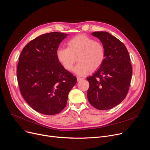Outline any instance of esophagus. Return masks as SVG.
<instances>
[{"label":"esophagus","mask_w":150,"mask_h":150,"mask_svg":"<svg viewBox=\"0 0 150 150\" xmlns=\"http://www.w3.org/2000/svg\"><path fill=\"white\" fill-rule=\"evenodd\" d=\"M76 80H77V81H81V80H83V78H81V77H77V78H76Z\"/></svg>","instance_id":"1"}]
</instances>
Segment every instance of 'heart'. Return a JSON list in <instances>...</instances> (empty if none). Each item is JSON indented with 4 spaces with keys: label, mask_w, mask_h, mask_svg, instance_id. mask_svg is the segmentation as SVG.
Returning <instances> with one entry per match:
<instances>
[{
    "label": "heart",
    "mask_w": 150,
    "mask_h": 150,
    "mask_svg": "<svg viewBox=\"0 0 150 150\" xmlns=\"http://www.w3.org/2000/svg\"><path fill=\"white\" fill-rule=\"evenodd\" d=\"M67 48H59L56 51L58 61L64 68L73 70L74 65L78 63L74 69V73L84 76L99 69L105 58V49L102 43L94 38L80 34L74 37L67 42Z\"/></svg>",
    "instance_id": "heart-1"
}]
</instances>
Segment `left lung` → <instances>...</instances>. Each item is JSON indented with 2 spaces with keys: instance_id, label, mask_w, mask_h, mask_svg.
Masks as SVG:
<instances>
[{
  "instance_id": "left-lung-1",
  "label": "left lung",
  "mask_w": 150,
  "mask_h": 150,
  "mask_svg": "<svg viewBox=\"0 0 150 150\" xmlns=\"http://www.w3.org/2000/svg\"><path fill=\"white\" fill-rule=\"evenodd\" d=\"M105 49V58L93 75L87 78L89 102L94 108L105 110L120 103L127 96L132 78L131 59L126 46L106 32H94Z\"/></svg>"
}]
</instances>
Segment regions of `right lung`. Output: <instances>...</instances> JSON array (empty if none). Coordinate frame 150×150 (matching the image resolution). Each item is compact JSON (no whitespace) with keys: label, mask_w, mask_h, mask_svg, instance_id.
<instances>
[{"label":"right lung","mask_w":150,"mask_h":150,"mask_svg":"<svg viewBox=\"0 0 150 150\" xmlns=\"http://www.w3.org/2000/svg\"><path fill=\"white\" fill-rule=\"evenodd\" d=\"M67 34H42L23 49L17 66V80L23 98L35 111L47 115L60 113L76 78L58 61L56 51Z\"/></svg>","instance_id":"obj_1"}]
</instances>
